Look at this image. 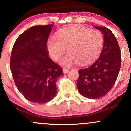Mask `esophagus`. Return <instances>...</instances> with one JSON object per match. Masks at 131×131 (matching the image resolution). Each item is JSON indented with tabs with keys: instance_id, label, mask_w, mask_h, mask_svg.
<instances>
[{
	"instance_id": "obj_1",
	"label": "esophagus",
	"mask_w": 131,
	"mask_h": 131,
	"mask_svg": "<svg viewBox=\"0 0 131 131\" xmlns=\"http://www.w3.org/2000/svg\"><path fill=\"white\" fill-rule=\"evenodd\" d=\"M63 73L64 74H67L69 72V70L68 69H66V68H63Z\"/></svg>"
}]
</instances>
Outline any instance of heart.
<instances>
[{
	"instance_id": "heart-1",
	"label": "heart",
	"mask_w": 131,
	"mask_h": 131,
	"mask_svg": "<svg viewBox=\"0 0 131 131\" xmlns=\"http://www.w3.org/2000/svg\"><path fill=\"white\" fill-rule=\"evenodd\" d=\"M57 36L58 39L52 36L48 39L47 49L52 59L58 61L67 49L69 54L60 61L64 67H70L76 61L79 65L90 63L98 57L103 46L102 33L85 27L65 28Z\"/></svg>"
}]
</instances>
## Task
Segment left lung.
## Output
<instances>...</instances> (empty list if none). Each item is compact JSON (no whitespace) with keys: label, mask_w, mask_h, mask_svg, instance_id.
I'll list each match as a JSON object with an SVG mask.
<instances>
[{"label":"left lung","mask_w":131,"mask_h":131,"mask_svg":"<svg viewBox=\"0 0 131 131\" xmlns=\"http://www.w3.org/2000/svg\"><path fill=\"white\" fill-rule=\"evenodd\" d=\"M103 34V49L97 60L89 67L79 70L78 91L86 98H101L110 91L119 73L121 50L116 38L106 27L95 26Z\"/></svg>","instance_id":"left-lung-1"}]
</instances>
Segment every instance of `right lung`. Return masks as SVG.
I'll return each instance as SVG.
<instances>
[{"label": "right lung", "mask_w": 131, "mask_h": 131, "mask_svg": "<svg viewBox=\"0 0 131 131\" xmlns=\"http://www.w3.org/2000/svg\"><path fill=\"white\" fill-rule=\"evenodd\" d=\"M53 24L31 27L16 39L10 58L15 84L25 99L36 103L55 97L62 68L49 57L47 40Z\"/></svg>", "instance_id": "1"}]
</instances>
